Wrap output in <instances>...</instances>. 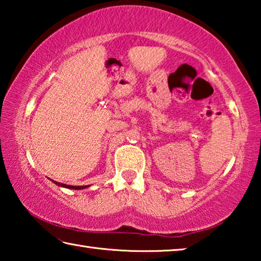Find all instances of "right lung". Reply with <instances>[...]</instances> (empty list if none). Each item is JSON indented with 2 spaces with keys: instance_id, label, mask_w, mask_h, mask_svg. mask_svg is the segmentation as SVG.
Listing matches in <instances>:
<instances>
[{
  "instance_id": "obj_1",
  "label": "right lung",
  "mask_w": 261,
  "mask_h": 261,
  "mask_svg": "<svg viewBox=\"0 0 261 261\" xmlns=\"http://www.w3.org/2000/svg\"><path fill=\"white\" fill-rule=\"evenodd\" d=\"M56 185H59V187L62 188H67V189H73V190H82V189H86L90 187V185H82V187H74V185H67V184H63V183H59V182H55V180H53Z\"/></svg>"
}]
</instances>
